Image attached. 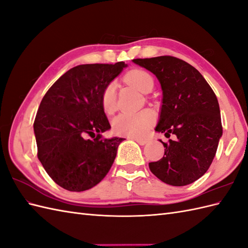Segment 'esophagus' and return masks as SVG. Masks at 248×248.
Segmentation results:
<instances>
[{"label": "esophagus", "mask_w": 248, "mask_h": 248, "mask_svg": "<svg viewBox=\"0 0 248 248\" xmlns=\"http://www.w3.org/2000/svg\"><path fill=\"white\" fill-rule=\"evenodd\" d=\"M135 141L138 143V145L140 146H145L146 143H148L147 140H142V138H135Z\"/></svg>", "instance_id": "obj_1"}]
</instances>
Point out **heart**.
<instances>
[{"mask_svg":"<svg viewBox=\"0 0 248 248\" xmlns=\"http://www.w3.org/2000/svg\"><path fill=\"white\" fill-rule=\"evenodd\" d=\"M124 80L140 93H150L153 89V78L149 73L141 70L131 71L125 75ZM117 88L114 82L108 83L101 95V106L103 111L111 114L117 108ZM154 123V115L149 111L137 114L123 113L113 120V130L116 134L138 137L147 133Z\"/></svg>","mask_w":248,"mask_h":248,"instance_id":"obj_1","label":"heart"}]
</instances>
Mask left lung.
Listing matches in <instances>:
<instances>
[{"label":"left lung","mask_w":248,"mask_h":248,"mask_svg":"<svg viewBox=\"0 0 248 248\" xmlns=\"http://www.w3.org/2000/svg\"><path fill=\"white\" fill-rule=\"evenodd\" d=\"M154 74L162 86L163 105L155 131L175 135L163 142L165 154L149 163L152 173L171 186H185L208 170L222 137L217 96L201 73L175 57L134 59Z\"/></svg>","instance_id":"1"}]
</instances>
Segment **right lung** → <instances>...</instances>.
Listing matches in <instances>:
<instances>
[{"mask_svg":"<svg viewBox=\"0 0 248 248\" xmlns=\"http://www.w3.org/2000/svg\"><path fill=\"white\" fill-rule=\"evenodd\" d=\"M126 66L124 62L75 66L40 103L33 123L38 158L53 181L68 191L93 188L111 169L124 138H102L111 125L101 95Z\"/></svg>","mask_w":248,"mask_h":248,"instance_id":"add662e5","label":"right lung"}]
</instances>
